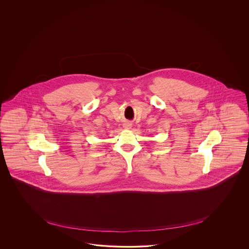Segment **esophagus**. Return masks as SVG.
Masks as SVG:
<instances>
[{
    "label": "esophagus",
    "mask_w": 249,
    "mask_h": 249,
    "mask_svg": "<svg viewBox=\"0 0 249 249\" xmlns=\"http://www.w3.org/2000/svg\"><path fill=\"white\" fill-rule=\"evenodd\" d=\"M123 126H124V128H127V129H129V128H131V124H130V123H128V122L125 123Z\"/></svg>",
    "instance_id": "34e87169"
}]
</instances>
